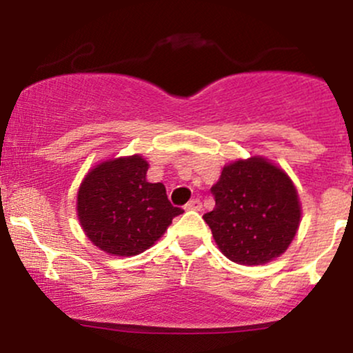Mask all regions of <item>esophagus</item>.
Instances as JSON below:
<instances>
[{"label":"esophagus","instance_id":"esophagus-1","mask_svg":"<svg viewBox=\"0 0 353 353\" xmlns=\"http://www.w3.org/2000/svg\"><path fill=\"white\" fill-rule=\"evenodd\" d=\"M185 209H188V210H201L202 209V202L199 199H190L188 204H185Z\"/></svg>","mask_w":353,"mask_h":353}]
</instances>
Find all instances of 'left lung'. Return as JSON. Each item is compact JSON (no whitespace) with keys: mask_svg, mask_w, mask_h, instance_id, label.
Segmentation results:
<instances>
[{"mask_svg":"<svg viewBox=\"0 0 353 353\" xmlns=\"http://www.w3.org/2000/svg\"><path fill=\"white\" fill-rule=\"evenodd\" d=\"M216 208L204 214L219 249L242 265H259L285 252L301 222L292 181L262 157L225 165L210 188Z\"/></svg>","mask_w":353,"mask_h":353,"instance_id":"1","label":"left lung"}]
</instances>
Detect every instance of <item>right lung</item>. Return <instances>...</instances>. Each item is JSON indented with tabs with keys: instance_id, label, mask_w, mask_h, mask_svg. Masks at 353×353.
Here are the masks:
<instances>
[{
	"instance_id": "obj_1",
	"label": "right lung",
	"mask_w": 353,
	"mask_h": 353,
	"mask_svg": "<svg viewBox=\"0 0 353 353\" xmlns=\"http://www.w3.org/2000/svg\"><path fill=\"white\" fill-rule=\"evenodd\" d=\"M145 172L148 163L132 156L99 164L84 177L78 192L79 222L104 252H144L184 212L169 202L164 184L145 181Z\"/></svg>"
}]
</instances>
